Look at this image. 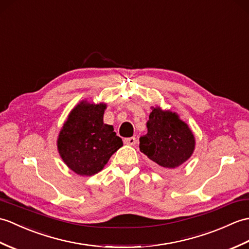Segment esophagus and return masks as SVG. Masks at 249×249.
Listing matches in <instances>:
<instances>
[{"instance_id": "esophagus-1", "label": "esophagus", "mask_w": 249, "mask_h": 249, "mask_svg": "<svg viewBox=\"0 0 249 249\" xmlns=\"http://www.w3.org/2000/svg\"><path fill=\"white\" fill-rule=\"evenodd\" d=\"M124 143L126 144V145H135V144L137 143V140L135 137L126 138V139H124Z\"/></svg>"}]
</instances>
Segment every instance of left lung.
<instances>
[{
  "mask_svg": "<svg viewBox=\"0 0 249 249\" xmlns=\"http://www.w3.org/2000/svg\"><path fill=\"white\" fill-rule=\"evenodd\" d=\"M147 134L140 137V151L162 170H174L192 156L195 137L176 112L152 107Z\"/></svg>",
  "mask_w": 249,
  "mask_h": 249,
  "instance_id": "8db88e82",
  "label": "left lung"
}]
</instances>
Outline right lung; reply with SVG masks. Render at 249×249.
<instances>
[{
    "instance_id": "obj_1",
    "label": "right lung",
    "mask_w": 249,
    "mask_h": 249,
    "mask_svg": "<svg viewBox=\"0 0 249 249\" xmlns=\"http://www.w3.org/2000/svg\"><path fill=\"white\" fill-rule=\"evenodd\" d=\"M107 105L79 102L69 113L57 139V149L69 169L80 176H92L104 169L123 146L113 126L104 123Z\"/></svg>"
}]
</instances>
